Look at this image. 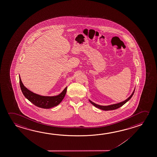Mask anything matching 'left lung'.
<instances>
[{"label": "left lung", "instance_id": "1", "mask_svg": "<svg viewBox=\"0 0 157 157\" xmlns=\"http://www.w3.org/2000/svg\"><path fill=\"white\" fill-rule=\"evenodd\" d=\"M134 92H135V90H134V91H133V93H132V94H131V96H130V97H128L126 100H125V101H124L123 102H120V103H116V104H113V105H97V104H96V103H94L93 102L91 101H90L89 100V101L90 102V103H91L92 105L95 106L96 107H97V108H99V109H102V110H103V111H110V110H114V109H117V108H119V107H121L122 105H124L125 103H126L131 98H132V96H133L134 95Z\"/></svg>", "mask_w": 157, "mask_h": 157}]
</instances>
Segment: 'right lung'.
I'll list each match as a JSON object with an SVG mask.
<instances>
[{"label": "right lung", "mask_w": 157, "mask_h": 157, "mask_svg": "<svg viewBox=\"0 0 157 157\" xmlns=\"http://www.w3.org/2000/svg\"><path fill=\"white\" fill-rule=\"evenodd\" d=\"M19 79L21 91L25 97L33 105L40 108L48 109L56 106L61 102L67 92V87H66L62 91V93L55 96H41L32 92L26 88L22 82L20 77Z\"/></svg>", "instance_id": "obj_1"}]
</instances>
